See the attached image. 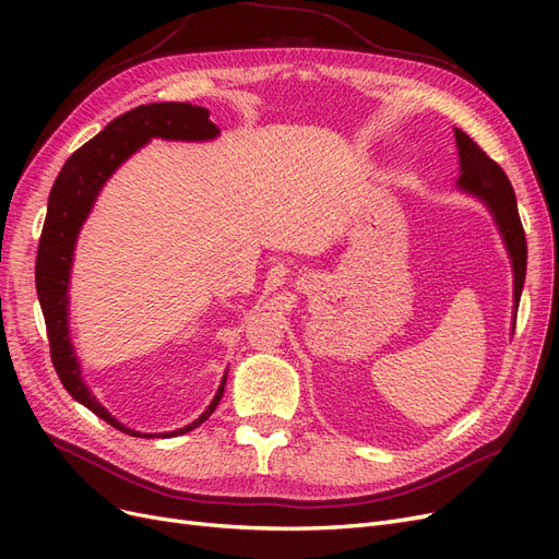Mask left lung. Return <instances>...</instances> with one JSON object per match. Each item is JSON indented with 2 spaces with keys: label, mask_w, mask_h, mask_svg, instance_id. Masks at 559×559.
Segmentation results:
<instances>
[{
  "label": "left lung",
  "mask_w": 559,
  "mask_h": 559,
  "mask_svg": "<svg viewBox=\"0 0 559 559\" xmlns=\"http://www.w3.org/2000/svg\"><path fill=\"white\" fill-rule=\"evenodd\" d=\"M454 140H456V148H460V173H462V177L456 179V186H460L464 193H471L478 200H483L489 207V212H492L503 238V245L509 249V257L513 263V275H515L513 302L518 308L522 286H524V273H527V240H524V230L518 214L515 191L501 167L489 158L466 132L454 128ZM513 329H515V319H513Z\"/></svg>",
  "instance_id": "obj_1"
}]
</instances>
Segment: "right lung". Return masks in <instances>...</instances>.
<instances>
[{
    "mask_svg": "<svg viewBox=\"0 0 559 559\" xmlns=\"http://www.w3.org/2000/svg\"><path fill=\"white\" fill-rule=\"evenodd\" d=\"M218 128L210 121V111L205 107H195L189 103H154L134 107L103 130L97 132L91 142L76 148L62 165V170L50 189L48 195V210L46 222L39 238L37 251V265H35V280H37V296L41 302V312L46 321L48 345H50V361L56 366V373L67 392L72 394L74 401L86 405L97 417H103L107 425L123 431L128 436H181L186 431H193L200 427L214 411L218 401L224 396L226 376L222 378L212 403L207 411L202 413L191 425L183 429L167 431V433H140L128 429L116 417L109 415L105 405L91 394L81 378V366L72 347L70 337V270L74 245L79 238V230L86 222V216L93 210V202L97 193L103 191L107 179L121 167L134 151L142 148L151 138L160 140H183V142H205L214 140Z\"/></svg>",
    "mask_w": 559,
    "mask_h": 559,
    "instance_id": "right-lung-1",
    "label": "right lung"
}]
</instances>
